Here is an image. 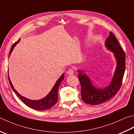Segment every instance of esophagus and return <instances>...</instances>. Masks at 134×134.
Masks as SVG:
<instances>
[{
  "instance_id": "1",
  "label": "esophagus",
  "mask_w": 134,
  "mask_h": 134,
  "mask_svg": "<svg viewBox=\"0 0 134 134\" xmlns=\"http://www.w3.org/2000/svg\"><path fill=\"white\" fill-rule=\"evenodd\" d=\"M74 70H73L71 69H69V71H67V74H69V75H72L73 74H74Z\"/></svg>"
}]
</instances>
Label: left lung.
I'll use <instances>...</instances> for the list:
<instances>
[{
    "instance_id": "obj_1",
    "label": "left lung",
    "mask_w": 134,
    "mask_h": 134,
    "mask_svg": "<svg viewBox=\"0 0 134 134\" xmlns=\"http://www.w3.org/2000/svg\"><path fill=\"white\" fill-rule=\"evenodd\" d=\"M105 46L114 53L116 60V70L109 85L104 88L96 87L84 71L78 70V78L81 86V99L85 103L91 105L100 104L109 100L117 93L122 85L125 70V54L111 32H110L109 36L106 40Z\"/></svg>"
}]
</instances>
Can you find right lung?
Listing matches in <instances>:
<instances>
[{
  "label": "right lung",
  "mask_w": 134,
  "mask_h": 134,
  "mask_svg": "<svg viewBox=\"0 0 134 134\" xmlns=\"http://www.w3.org/2000/svg\"><path fill=\"white\" fill-rule=\"evenodd\" d=\"M20 40V39H19V40L18 41V42L14 43L12 45V48L10 49V51L9 57L12 53L13 49L14 48L15 46L19 42ZM8 78H9L10 85L11 86L12 90L18 96V98L24 102V103L28 107H30V108L34 110H36L39 111H44L51 109V107H53L57 102V100H58V89L60 83L62 82V81H63L64 80V73H63V74L61 75V77L57 80L56 83H55L53 87L52 88L51 90V92H50L48 95L44 97V98L41 99H39V100H31V99H29L21 95L20 94L14 89L11 81H10L9 75H8Z\"/></svg>",
  "instance_id": "obj_1"
}]
</instances>
